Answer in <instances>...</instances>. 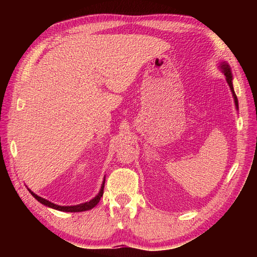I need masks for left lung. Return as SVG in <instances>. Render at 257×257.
Listing matches in <instances>:
<instances>
[{
  "instance_id": "1",
  "label": "left lung",
  "mask_w": 257,
  "mask_h": 257,
  "mask_svg": "<svg viewBox=\"0 0 257 257\" xmlns=\"http://www.w3.org/2000/svg\"><path fill=\"white\" fill-rule=\"evenodd\" d=\"M219 68H220V70L224 73L225 79H227L228 85H229L230 89H231V92H232V96H233V99H234V104H236V107L238 108V99H237V96H236V93H234V90H233V86H232V75H231V70H230L229 64H228L227 62H221Z\"/></svg>"
}]
</instances>
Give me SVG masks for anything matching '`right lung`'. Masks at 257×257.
I'll use <instances>...</instances> for the list:
<instances>
[{"instance_id": "1", "label": "right lung", "mask_w": 257, "mask_h": 257, "mask_svg": "<svg viewBox=\"0 0 257 257\" xmlns=\"http://www.w3.org/2000/svg\"><path fill=\"white\" fill-rule=\"evenodd\" d=\"M104 184H105V179H104L102 187H101V190H99V193L95 196L93 199H90L89 202H86V203H82V204H78V205H72V206H61V205H56L54 203H51L50 201H47L45 198H42L41 196H38V195L34 194L32 190H29V193L33 195V196L37 199L38 202L44 204L45 206H49L51 208H54V210H58V211H62V212H82V211H88V210H92L94 206L97 205V203L99 202V199L103 196V190H104Z\"/></svg>"}]
</instances>
